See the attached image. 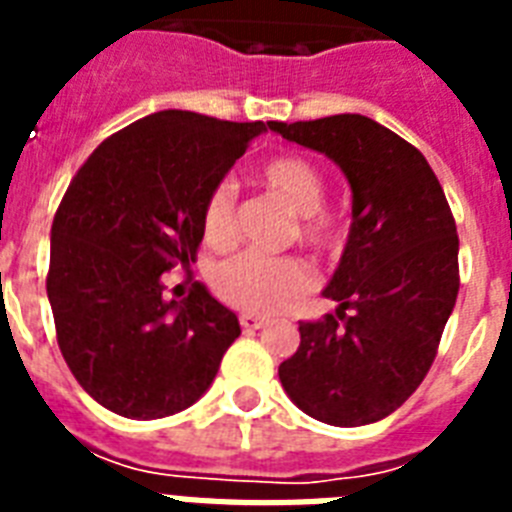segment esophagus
<instances>
[{"instance_id": "esophagus-1", "label": "esophagus", "mask_w": 512, "mask_h": 512, "mask_svg": "<svg viewBox=\"0 0 512 512\" xmlns=\"http://www.w3.org/2000/svg\"><path fill=\"white\" fill-rule=\"evenodd\" d=\"M239 324L244 332H255V329H260L265 324L263 316H252V313H241L239 316Z\"/></svg>"}]
</instances>
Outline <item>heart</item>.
Listing matches in <instances>:
<instances>
[{"label": "heart", "mask_w": 512, "mask_h": 512, "mask_svg": "<svg viewBox=\"0 0 512 512\" xmlns=\"http://www.w3.org/2000/svg\"><path fill=\"white\" fill-rule=\"evenodd\" d=\"M257 183L287 204L297 220V239L321 255H337L348 239V220L340 209L327 207L324 172L300 154L271 156L260 164ZM204 239L212 247H228L239 236L236 220V185L217 183L201 209ZM215 295L225 305L247 313H276L308 295L313 287L311 265L303 257H268L260 252H241L220 265L209 276Z\"/></svg>", "instance_id": "1"}]
</instances>
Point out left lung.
I'll return each instance as SVG.
<instances>
[{
  "label": "left lung",
  "mask_w": 512,
  "mask_h": 512,
  "mask_svg": "<svg viewBox=\"0 0 512 512\" xmlns=\"http://www.w3.org/2000/svg\"><path fill=\"white\" fill-rule=\"evenodd\" d=\"M268 127L327 154L353 188L348 244L324 289L340 308L300 321L279 380L313 420L369 425L420 388L438 353L460 292L452 209L425 156L369 116Z\"/></svg>",
  "instance_id": "left-lung-1"
}]
</instances>
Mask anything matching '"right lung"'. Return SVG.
I'll use <instances>...</instances> for the list:
<instances>
[{
	"label": "right lung",
	"mask_w": 512,
	"mask_h": 512,
	"mask_svg": "<svg viewBox=\"0 0 512 512\" xmlns=\"http://www.w3.org/2000/svg\"><path fill=\"white\" fill-rule=\"evenodd\" d=\"M263 130L159 111L103 140L63 193L47 297L60 353L100 406L159 420L215 380L239 319L199 281L167 303L164 273L196 263L209 191Z\"/></svg>",
	"instance_id": "right-lung-1"
}]
</instances>
